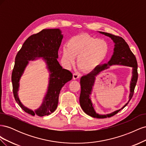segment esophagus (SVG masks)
I'll return each instance as SVG.
<instances>
[{
  "instance_id": "obj_1",
  "label": "esophagus",
  "mask_w": 146,
  "mask_h": 146,
  "mask_svg": "<svg viewBox=\"0 0 146 146\" xmlns=\"http://www.w3.org/2000/svg\"><path fill=\"white\" fill-rule=\"evenodd\" d=\"M80 77V74H78L77 72H75L73 74V78L74 80H76V79Z\"/></svg>"
}]
</instances>
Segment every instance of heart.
<instances>
[{
    "label": "heart",
    "mask_w": 146,
    "mask_h": 146,
    "mask_svg": "<svg viewBox=\"0 0 146 146\" xmlns=\"http://www.w3.org/2000/svg\"><path fill=\"white\" fill-rule=\"evenodd\" d=\"M108 44L103 39H96L88 34L77 35L70 38L63 51V59L71 64L78 56L77 63L84 70H90L102 61L107 54Z\"/></svg>",
    "instance_id": "obj_1"
}]
</instances>
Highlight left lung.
<instances>
[{
    "instance_id": "obj_1",
    "label": "left lung",
    "mask_w": 146,
    "mask_h": 146,
    "mask_svg": "<svg viewBox=\"0 0 146 146\" xmlns=\"http://www.w3.org/2000/svg\"><path fill=\"white\" fill-rule=\"evenodd\" d=\"M100 33L111 38L115 43L114 54L111 60L108 61L107 64L97 66L91 72L82 77L80 79L81 92L79 100H80V104L83 111L88 115L96 118H106L115 115L121 110H116L111 114H106V115H100L96 113L91 99H90V94H91L92 87L94 85L95 77L100 72L107 69L111 65L114 64H121L133 68V77H132L130 83V93L129 96V100H130L133 97L135 88L138 80V63H137V60L135 55L131 51L128 44L122 37L103 32H100ZM127 104L123 106L122 108H124Z\"/></svg>"
}]
</instances>
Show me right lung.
<instances>
[{"mask_svg":"<svg viewBox=\"0 0 146 146\" xmlns=\"http://www.w3.org/2000/svg\"><path fill=\"white\" fill-rule=\"evenodd\" d=\"M63 39L59 29H44L38 33L31 35L23 44L17 52L11 74L13 92L16 102L24 111L32 116H47L56 110L58 103L60 90L66 83L72 78L69 70L63 69L59 64L58 51ZM36 57H44L50 71V80L48 91L42 105L33 112L21 104L17 91L19 79L23 73L28 60H33Z\"/></svg>","mask_w":146,"mask_h":146,"instance_id":"add662e5","label":"right lung"}]
</instances>
